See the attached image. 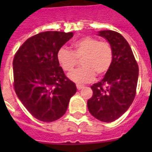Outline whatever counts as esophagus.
<instances>
[{"label":"esophagus","instance_id":"1","mask_svg":"<svg viewBox=\"0 0 152 152\" xmlns=\"http://www.w3.org/2000/svg\"><path fill=\"white\" fill-rule=\"evenodd\" d=\"M76 88H77V89H78V90H80V89H82L83 88H84V86H80V85H76Z\"/></svg>","mask_w":152,"mask_h":152}]
</instances>
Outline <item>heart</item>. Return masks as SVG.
<instances>
[{"instance_id": "obj_1", "label": "heart", "mask_w": 152, "mask_h": 152, "mask_svg": "<svg viewBox=\"0 0 152 152\" xmlns=\"http://www.w3.org/2000/svg\"><path fill=\"white\" fill-rule=\"evenodd\" d=\"M72 50L62 47L57 52L58 63L64 72H69L81 59L83 66L74 70L68 77L78 84L92 81L97 74L102 76L111 68L113 61V49L107 40L86 37L76 40Z\"/></svg>"}]
</instances>
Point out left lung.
<instances>
[{"instance_id": "8db88e82", "label": "left lung", "mask_w": 152, "mask_h": 152, "mask_svg": "<svg viewBox=\"0 0 152 152\" xmlns=\"http://www.w3.org/2000/svg\"><path fill=\"white\" fill-rule=\"evenodd\" d=\"M113 49V61L104 78L91 86L87 106L90 114L103 122H112L127 111L136 95L138 65L129 45L116 31L99 32Z\"/></svg>"}]
</instances>
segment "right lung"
<instances>
[{"mask_svg": "<svg viewBox=\"0 0 152 152\" xmlns=\"http://www.w3.org/2000/svg\"><path fill=\"white\" fill-rule=\"evenodd\" d=\"M72 37V32H40L28 38L14 57L15 93L40 121L52 122L62 117L76 92L75 83L66 77L57 60L58 50Z\"/></svg>", "mask_w": 152, "mask_h": 152, "instance_id": "add662e5", "label": "right lung"}]
</instances>
